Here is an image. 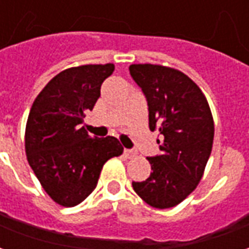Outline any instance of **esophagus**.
I'll use <instances>...</instances> for the list:
<instances>
[{
    "label": "esophagus",
    "instance_id": "1",
    "mask_svg": "<svg viewBox=\"0 0 249 249\" xmlns=\"http://www.w3.org/2000/svg\"><path fill=\"white\" fill-rule=\"evenodd\" d=\"M124 153L126 155V157H135L136 156V151H133V149H125Z\"/></svg>",
    "mask_w": 249,
    "mask_h": 249
}]
</instances>
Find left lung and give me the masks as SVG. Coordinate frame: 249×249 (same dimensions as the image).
<instances>
[{
  "mask_svg": "<svg viewBox=\"0 0 249 249\" xmlns=\"http://www.w3.org/2000/svg\"><path fill=\"white\" fill-rule=\"evenodd\" d=\"M129 71L148 101L149 129L161 135V155L148 157L153 172L132 187L153 208H172L203 178L213 144V117L201 89L183 71L153 64H132Z\"/></svg>",
  "mask_w": 249,
  "mask_h": 249,
  "instance_id": "1",
  "label": "left lung"
}]
</instances>
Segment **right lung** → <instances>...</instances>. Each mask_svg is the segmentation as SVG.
Wrapping results in <instances>:
<instances>
[{"mask_svg":"<svg viewBox=\"0 0 249 249\" xmlns=\"http://www.w3.org/2000/svg\"><path fill=\"white\" fill-rule=\"evenodd\" d=\"M113 71V64L65 69L32 105L25 129L28 162L44 191L62 207L84 201L97 185L104 164L124 151L116 137H90L81 126Z\"/></svg>","mask_w":249,"mask_h":249,"instance_id":"1","label":"right lung"}]
</instances>
